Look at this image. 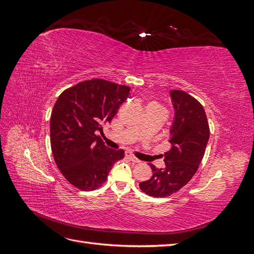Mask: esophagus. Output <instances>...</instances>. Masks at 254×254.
I'll return each mask as SVG.
<instances>
[{
    "instance_id": "34e87169",
    "label": "esophagus",
    "mask_w": 254,
    "mask_h": 254,
    "mask_svg": "<svg viewBox=\"0 0 254 254\" xmlns=\"http://www.w3.org/2000/svg\"><path fill=\"white\" fill-rule=\"evenodd\" d=\"M126 156H127V158L130 160V161H132V162H134V163H140L141 161L137 159V158H135L132 153H130V152H126Z\"/></svg>"
}]
</instances>
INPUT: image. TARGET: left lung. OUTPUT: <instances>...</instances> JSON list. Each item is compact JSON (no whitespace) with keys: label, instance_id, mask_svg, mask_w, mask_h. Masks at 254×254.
<instances>
[{"label":"left lung","instance_id":"1","mask_svg":"<svg viewBox=\"0 0 254 254\" xmlns=\"http://www.w3.org/2000/svg\"><path fill=\"white\" fill-rule=\"evenodd\" d=\"M174 119L168 142L171 150L164 153L165 166L150 164L152 177L141 182L140 189L151 197H166L193 178L203 158L210 129L201 104L181 90L170 91Z\"/></svg>","mask_w":254,"mask_h":254}]
</instances>
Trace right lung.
Wrapping results in <instances>:
<instances>
[{
    "label": "right lung",
    "instance_id": "obj_1",
    "mask_svg": "<svg viewBox=\"0 0 254 254\" xmlns=\"http://www.w3.org/2000/svg\"><path fill=\"white\" fill-rule=\"evenodd\" d=\"M130 88L104 79L82 81L64 91L51 115V146L59 171L81 190L106 181L112 166L124 158L96 135L129 97Z\"/></svg>",
    "mask_w": 254,
    "mask_h": 254
}]
</instances>
